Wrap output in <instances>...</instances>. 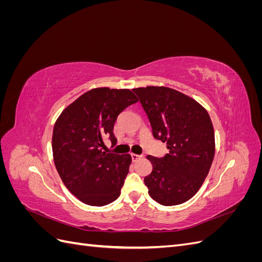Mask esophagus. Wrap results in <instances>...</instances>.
<instances>
[{
    "mask_svg": "<svg viewBox=\"0 0 262 262\" xmlns=\"http://www.w3.org/2000/svg\"><path fill=\"white\" fill-rule=\"evenodd\" d=\"M142 156L141 155H138V154H134V153H131V158H132V161L133 162H137L138 160H140Z\"/></svg>",
    "mask_w": 262,
    "mask_h": 262,
    "instance_id": "34e87169",
    "label": "esophagus"
}]
</instances>
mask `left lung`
Listing matches in <instances>:
<instances>
[{"label":"left lung","mask_w":262,"mask_h":262,"mask_svg":"<svg viewBox=\"0 0 262 262\" xmlns=\"http://www.w3.org/2000/svg\"><path fill=\"white\" fill-rule=\"evenodd\" d=\"M137 94L156 140L169 153L148 155L153 170L144 178L148 194L163 205L188 201L202 186L213 162L215 144L209 114L186 95L168 87L147 86Z\"/></svg>","instance_id":"obj_1"}]
</instances>
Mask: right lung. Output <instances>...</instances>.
I'll return each instance as SVG.
<instances>
[{
	"label": "right lung",
	"mask_w": 262,
	"mask_h": 262,
	"mask_svg": "<svg viewBox=\"0 0 262 262\" xmlns=\"http://www.w3.org/2000/svg\"><path fill=\"white\" fill-rule=\"evenodd\" d=\"M138 98L129 90L95 89L63 110L53 128L52 152L63 184L78 200L102 207L120 195L131 156L106 152L117 144L118 116Z\"/></svg>",
	"instance_id": "1"
}]
</instances>
